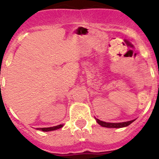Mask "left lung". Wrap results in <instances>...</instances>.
Here are the masks:
<instances>
[{
    "label": "left lung",
    "instance_id": "left-lung-1",
    "mask_svg": "<svg viewBox=\"0 0 159 159\" xmlns=\"http://www.w3.org/2000/svg\"><path fill=\"white\" fill-rule=\"evenodd\" d=\"M96 122L99 123L100 126L104 127H108V128H121V127H127L130 123H132L135 120H130V121H127V122H123V123H107V122H103L101 121L99 119H95Z\"/></svg>",
    "mask_w": 159,
    "mask_h": 159
}]
</instances>
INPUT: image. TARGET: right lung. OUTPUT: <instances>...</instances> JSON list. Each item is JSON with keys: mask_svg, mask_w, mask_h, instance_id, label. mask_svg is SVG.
I'll list each match as a JSON object with an SVG mask.
<instances>
[{"mask_svg": "<svg viewBox=\"0 0 159 159\" xmlns=\"http://www.w3.org/2000/svg\"><path fill=\"white\" fill-rule=\"evenodd\" d=\"M64 125L60 124L58 125V126H55V127H43V128H37V130H42V131H52V130H57V129H60L61 127H63Z\"/></svg>", "mask_w": 159, "mask_h": 159, "instance_id": "obj_1", "label": "right lung"}]
</instances>
